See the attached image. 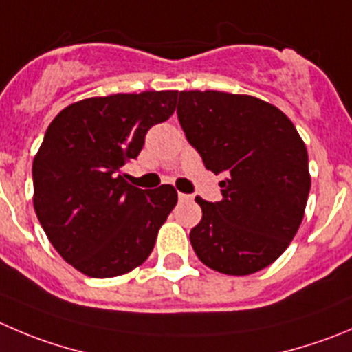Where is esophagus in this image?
<instances>
[{
	"instance_id": "1",
	"label": "esophagus",
	"mask_w": 352,
	"mask_h": 352,
	"mask_svg": "<svg viewBox=\"0 0 352 352\" xmlns=\"http://www.w3.org/2000/svg\"><path fill=\"white\" fill-rule=\"evenodd\" d=\"M178 199L182 200V202H185V200H192V195H186V193H178Z\"/></svg>"
}]
</instances>
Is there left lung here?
<instances>
[{"instance_id": "8db88e82", "label": "left lung", "mask_w": 352, "mask_h": 352, "mask_svg": "<svg viewBox=\"0 0 352 352\" xmlns=\"http://www.w3.org/2000/svg\"><path fill=\"white\" fill-rule=\"evenodd\" d=\"M186 140L219 182L223 200L197 197L202 219L190 232L206 266L252 274L278 259L296 236L311 188L307 150L292 120L250 95L182 91Z\"/></svg>"}]
</instances>
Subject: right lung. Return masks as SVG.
Listing matches in <instances>:
<instances>
[{
    "label": "right lung",
    "instance_id": "right-lung-1",
    "mask_svg": "<svg viewBox=\"0 0 352 352\" xmlns=\"http://www.w3.org/2000/svg\"><path fill=\"white\" fill-rule=\"evenodd\" d=\"M176 100L178 91L93 96L65 107L46 129L32 162L36 216L56 252L86 276L112 278L145 263L178 202L174 186L142 190L120 174Z\"/></svg>",
    "mask_w": 352,
    "mask_h": 352
}]
</instances>
